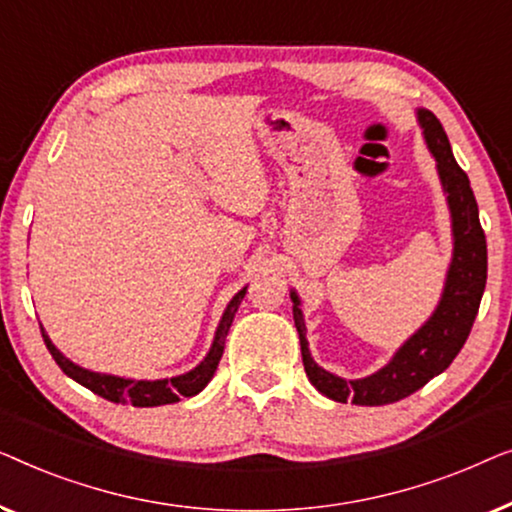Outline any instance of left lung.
<instances>
[{
  "instance_id": "left-lung-1",
  "label": "left lung",
  "mask_w": 512,
  "mask_h": 512,
  "mask_svg": "<svg viewBox=\"0 0 512 512\" xmlns=\"http://www.w3.org/2000/svg\"><path fill=\"white\" fill-rule=\"evenodd\" d=\"M417 118H420L431 155L436 157L443 190L448 192L452 234H455V255H452L448 280H445V290L436 313L415 336H410L403 343V348H399L392 362L378 373L362 380H343L313 362L311 352H308L299 297L297 292H292L294 327L299 331L306 376L315 390L338 403L352 401L357 406H385V403L410 397L427 385L431 378L443 373L452 364V359L459 355V350L464 348L475 315H478L482 292H485L487 241L480 227L478 204H475L469 176L452 155L441 120L424 109L417 111Z\"/></svg>"
}]
</instances>
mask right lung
<instances>
[{
  "mask_svg": "<svg viewBox=\"0 0 512 512\" xmlns=\"http://www.w3.org/2000/svg\"><path fill=\"white\" fill-rule=\"evenodd\" d=\"M243 297H246V287H243V290L229 301L227 311L220 320V327L215 331V341L211 345V350H208L204 362H201L197 369H192L190 373H183V376L167 378V380H127V378L106 376V373L81 369V366L69 362V359L64 357L53 343H50V338L46 336L43 327H41V336L48 352L57 362V366H60L69 378H74L76 383L88 387L90 392L99 394L102 399L113 401V403H132V406H139V408L164 406V403L181 401L183 397H194V394H199L208 385V380L213 378L215 369H218L222 352H225V338L229 334V327H232L234 315L239 311V304L243 301Z\"/></svg>",
  "mask_w": 512,
  "mask_h": 512,
  "instance_id": "right-lung-1",
  "label": "right lung"
}]
</instances>
